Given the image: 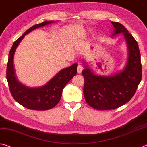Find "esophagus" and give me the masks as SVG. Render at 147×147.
Returning <instances> with one entry per match:
<instances>
[{"label":"esophagus","mask_w":147,"mask_h":147,"mask_svg":"<svg viewBox=\"0 0 147 147\" xmlns=\"http://www.w3.org/2000/svg\"><path fill=\"white\" fill-rule=\"evenodd\" d=\"M84 69V67L82 65H78V67H77V72L78 73H81V72L82 71V70Z\"/></svg>","instance_id":"obj_1"}]
</instances>
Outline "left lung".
I'll list each match as a JSON object with an SVG mask.
<instances>
[{
	"label": "left lung",
	"mask_w": 147,
	"mask_h": 147,
	"mask_svg": "<svg viewBox=\"0 0 147 147\" xmlns=\"http://www.w3.org/2000/svg\"><path fill=\"white\" fill-rule=\"evenodd\" d=\"M115 32L123 33L128 48V59L124 71L111 76H96L85 65L84 95L88 105L97 110H111L130 101L142 78L140 52L137 41L124 25L112 22Z\"/></svg>",
	"instance_id": "1"
}]
</instances>
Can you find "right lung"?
I'll return each mask as SVG.
<instances>
[{"label": "right lung", "mask_w": 147, "mask_h": 147, "mask_svg": "<svg viewBox=\"0 0 147 147\" xmlns=\"http://www.w3.org/2000/svg\"><path fill=\"white\" fill-rule=\"evenodd\" d=\"M53 22L45 21L29 28L22 36L14 42L9 53L6 69V79L10 93L16 101L25 108L31 110L46 111L54 107L61 99L63 89L77 73V64H73L69 67L62 69L46 85L35 88L25 86L18 82L16 77L13 59L18 44L24 38L25 35L34 29Z\"/></svg>", "instance_id": "add662e5"}]
</instances>
